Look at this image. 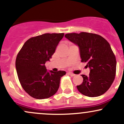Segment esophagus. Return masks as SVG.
<instances>
[{"label": "esophagus", "instance_id": "34e87169", "mask_svg": "<svg viewBox=\"0 0 124 124\" xmlns=\"http://www.w3.org/2000/svg\"><path fill=\"white\" fill-rule=\"evenodd\" d=\"M68 75H70V76H74L75 75V74L72 73V72H68Z\"/></svg>", "mask_w": 124, "mask_h": 124}]
</instances>
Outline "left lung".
Listing matches in <instances>:
<instances>
[{
    "label": "left lung",
    "mask_w": 124,
    "mask_h": 124,
    "mask_svg": "<svg viewBox=\"0 0 124 124\" xmlns=\"http://www.w3.org/2000/svg\"><path fill=\"white\" fill-rule=\"evenodd\" d=\"M65 37L79 46L81 62L90 69L89 75H82L83 83L77 86L79 92L90 97L105 93L116 75V56L108 41L96 34L82 32L69 33Z\"/></svg>",
    "instance_id": "1"
}]
</instances>
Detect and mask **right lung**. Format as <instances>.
Returning <instances> with one entry per match:
<instances>
[{
    "label": "right lung",
    "instance_id": "1",
    "mask_svg": "<svg viewBox=\"0 0 124 124\" xmlns=\"http://www.w3.org/2000/svg\"><path fill=\"white\" fill-rule=\"evenodd\" d=\"M64 33H46L31 37L17 55L16 68L18 80L25 92L36 99H48L59 87L66 72H48L45 66L54 54Z\"/></svg>",
    "mask_w": 124,
    "mask_h": 124
}]
</instances>
